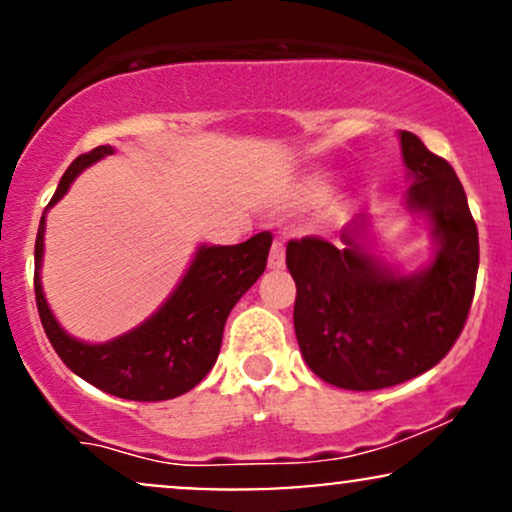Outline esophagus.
<instances>
[{"mask_svg": "<svg viewBox=\"0 0 512 512\" xmlns=\"http://www.w3.org/2000/svg\"><path fill=\"white\" fill-rule=\"evenodd\" d=\"M269 269H284V240L276 238L269 250Z\"/></svg>", "mask_w": 512, "mask_h": 512, "instance_id": "34e87169", "label": "esophagus"}]
</instances>
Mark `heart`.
Segmentation results:
<instances>
[{"label":"heart","mask_w":512,"mask_h":512,"mask_svg":"<svg viewBox=\"0 0 512 512\" xmlns=\"http://www.w3.org/2000/svg\"><path fill=\"white\" fill-rule=\"evenodd\" d=\"M327 192H330V175H317V178H313L308 185H305L303 197L313 202V199L325 197Z\"/></svg>","instance_id":"heart-1"}]
</instances>
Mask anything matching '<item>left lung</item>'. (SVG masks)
<instances>
[{
    "label": "left lung",
    "mask_w": 512,
    "mask_h": 512,
    "mask_svg": "<svg viewBox=\"0 0 512 512\" xmlns=\"http://www.w3.org/2000/svg\"><path fill=\"white\" fill-rule=\"evenodd\" d=\"M399 144L411 178L407 209L428 216L438 245L426 269L397 274L368 252L366 216L344 228L339 248L315 236L286 245L301 354L317 378L344 390H383L426 373L472 308L479 233L462 182L416 134L399 132Z\"/></svg>",
    "instance_id": "obj_1"
}]
</instances>
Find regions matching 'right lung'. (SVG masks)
Instances as JSON below:
<instances>
[{"mask_svg":"<svg viewBox=\"0 0 512 512\" xmlns=\"http://www.w3.org/2000/svg\"><path fill=\"white\" fill-rule=\"evenodd\" d=\"M113 151V146H98L74 158L45 207L35 238V303L52 349L79 378L108 395L161 402L190 392L214 368L226 317L267 267L272 233H257L240 245H202L178 289L132 332L105 344H86L69 337L52 315L40 284L45 214L67 195L81 170Z\"/></svg>","mask_w":512,"mask_h":512,"instance_id":"right-lung-1","label":"right lung"}]
</instances>
